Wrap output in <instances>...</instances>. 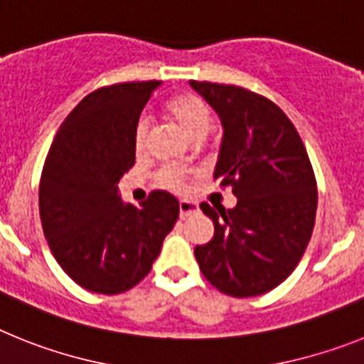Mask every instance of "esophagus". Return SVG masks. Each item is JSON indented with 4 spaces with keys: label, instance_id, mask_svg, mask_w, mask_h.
Returning <instances> with one entry per match:
<instances>
[{
    "label": "esophagus",
    "instance_id": "34e87169",
    "mask_svg": "<svg viewBox=\"0 0 364 364\" xmlns=\"http://www.w3.org/2000/svg\"><path fill=\"white\" fill-rule=\"evenodd\" d=\"M194 213H198V203H194V201H188V200L179 201V216L186 218Z\"/></svg>",
    "mask_w": 364,
    "mask_h": 364
}]
</instances>
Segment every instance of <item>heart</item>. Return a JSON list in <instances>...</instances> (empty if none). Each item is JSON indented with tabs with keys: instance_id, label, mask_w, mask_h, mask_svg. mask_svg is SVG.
Masks as SVG:
<instances>
[{
	"instance_id": "heart-1",
	"label": "heart",
	"mask_w": 364,
	"mask_h": 364,
	"mask_svg": "<svg viewBox=\"0 0 364 364\" xmlns=\"http://www.w3.org/2000/svg\"><path fill=\"white\" fill-rule=\"evenodd\" d=\"M164 113L186 137L194 139V141L203 139L208 134L210 122H213V117L203 100L192 93H181L168 99V102L164 104ZM148 137H150L148 122L139 121L134 132V146L137 154H143L146 150ZM157 178H159L161 185L168 186V188H181L185 185L186 173L183 170L168 166V168L161 170Z\"/></svg>"
}]
</instances>
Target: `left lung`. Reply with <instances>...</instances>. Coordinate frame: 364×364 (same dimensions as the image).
I'll return each instance as SVG.
<instances>
[{"mask_svg": "<svg viewBox=\"0 0 364 364\" xmlns=\"http://www.w3.org/2000/svg\"><path fill=\"white\" fill-rule=\"evenodd\" d=\"M223 126L214 179L235 208H200L213 240L194 249L208 282L230 296H257L282 284L304 255L317 213V181L293 122L269 99L238 86L191 80Z\"/></svg>", "mask_w": 364, "mask_h": 364, "instance_id": "left-lung-1", "label": "left lung"}]
</instances>
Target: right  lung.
<instances>
[{"label":"right lung","instance_id":"obj_1","mask_svg":"<svg viewBox=\"0 0 364 364\" xmlns=\"http://www.w3.org/2000/svg\"><path fill=\"white\" fill-rule=\"evenodd\" d=\"M161 82L100 87L65 117L40 179V220L50 252L93 293L137 286L179 218L172 194L154 191L141 207L124 203L119 179L135 163L134 132Z\"/></svg>","mask_w":364,"mask_h":364}]
</instances>
